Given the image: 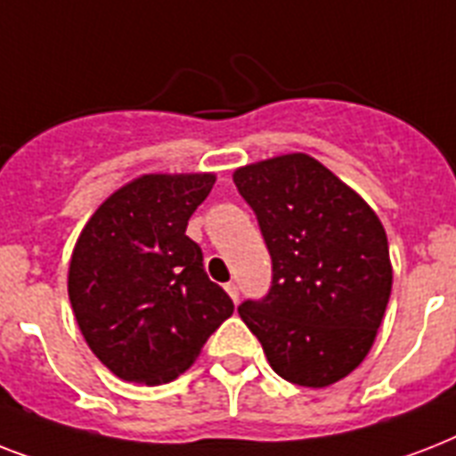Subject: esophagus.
<instances>
[{"label":"esophagus","mask_w":456,"mask_h":456,"mask_svg":"<svg viewBox=\"0 0 456 456\" xmlns=\"http://www.w3.org/2000/svg\"><path fill=\"white\" fill-rule=\"evenodd\" d=\"M224 291L229 293V298L234 300V303H239V286H236L234 281H229V284H224Z\"/></svg>","instance_id":"esophagus-1"}]
</instances>
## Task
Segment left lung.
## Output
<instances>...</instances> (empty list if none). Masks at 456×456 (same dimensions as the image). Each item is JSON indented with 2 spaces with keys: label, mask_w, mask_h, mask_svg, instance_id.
Masks as SVG:
<instances>
[{
  "label": "left lung",
  "mask_w": 456,
  "mask_h": 456,
  "mask_svg": "<svg viewBox=\"0 0 456 456\" xmlns=\"http://www.w3.org/2000/svg\"><path fill=\"white\" fill-rule=\"evenodd\" d=\"M272 256V286L239 314L281 379L326 388L374 346L390 298L388 239L360 193L305 153L234 172Z\"/></svg>",
  "instance_id": "1"
}]
</instances>
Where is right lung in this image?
<instances>
[{"mask_svg": "<svg viewBox=\"0 0 456 456\" xmlns=\"http://www.w3.org/2000/svg\"><path fill=\"white\" fill-rule=\"evenodd\" d=\"M213 184L210 172L142 175L96 208L75 243V319L92 353L123 381L177 379L234 312L186 236Z\"/></svg>", "mask_w": 456, "mask_h": 456, "instance_id": "right-lung-1", "label": "right lung"}]
</instances>
